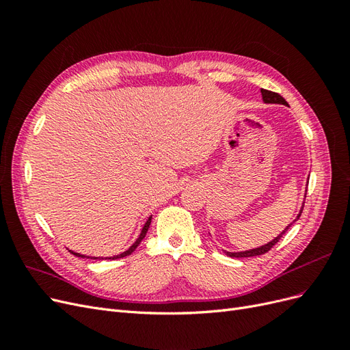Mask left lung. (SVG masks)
I'll list each match as a JSON object with an SVG mask.
<instances>
[{
  "label": "left lung",
  "instance_id": "1",
  "mask_svg": "<svg viewBox=\"0 0 350 350\" xmlns=\"http://www.w3.org/2000/svg\"><path fill=\"white\" fill-rule=\"evenodd\" d=\"M261 96H262V102H264V103H279V105H286V107H289L288 102H286V100L280 96L279 93H274V92H270V90H266V89H261ZM302 208H304V206L301 207L299 213H298V216L295 217V220H298V219L301 217ZM295 220H293V221H295ZM293 221H292V224H293ZM292 224H291V225H292ZM291 225H289V226H286V228H284V230H283V232H280V234H279L276 238H274L273 241H270V242H267V243H264V245H261V247H258V248H252V250L241 251V252H230V251H225V254H226V256H229V257H235V258H242V257H256V256H261V254H266L267 251H270V250L273 248V245H276V243L279 242V239L282 238V235L284 234V232L291 228Z\"/></svg>",
  "mask_w": 350,
  "mask_h": 350
}]
</instances>
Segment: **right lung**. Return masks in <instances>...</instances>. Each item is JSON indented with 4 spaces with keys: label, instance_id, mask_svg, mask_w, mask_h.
Segmentation results:
<instances>
[{
    "label": "right lung",
    "instance_id": "add662e5",
    "mask_svg": "<svg viewBox=\"0 0 350 350\" xmlns=\"http://www.w3.org/2000/svg\"><path fill=\"white\" fill-rule=\"evenodd\" d=\"M150 221H152V216L146 220V224L143 225V228H142V232H140V235H139V238H137L135 241H134V243L133 245L129 248V250H125L124 252H121V254H116V256H112V257H90V256H84V254H80V252H76V251H71L74 256H77V257H81V258H93V260H103V258H112V260H116V258H122V257H126V256H130V254H133L134 251H135V248L140 245V242H142V239L146 237V234H147V230H149V226H150Z\"/></svg>",
    "mask_w": 350,
    "mask_h": 350
}]
</instances>
